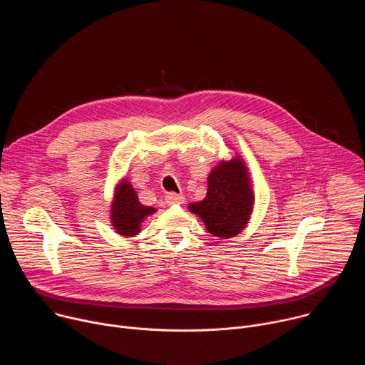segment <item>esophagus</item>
I'll list each match as a JSON object with an SVG mask.
<instances>
[{
    "label": "esophagus",
    "mask_w": 365,
    "mask_h": 365,
    "mask_svg": "<svg viewBox=\"0 0 365 365\" xmlns=\"http://www.w3.org/2000/svg\"><path fill=\"white\" fill-rule=\"evenodd\" d=\"M166 202L169 205H182V203H185V196L179 195V193H169L166 196Z\"/></svg>",
    "instance_id": "obj_1"
}]
</instances>
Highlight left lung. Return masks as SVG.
<instances>
[{
    "mask_svg": "<svg viewBox=\"0 0 365 365\" xmlns=\"http://www.w3.org/2000/svg\"><path fill=\"white\" fill-rule=\"evenodd\" d=\"M254 189L245 160L238 154L222 159L207 175L206 196L187 205L206 230L220 240L238 235L251 220Z\"/></svg>",
    "mask_w": 365,
    "mask_h": 365,
    "instance_id": "1",
    "label": "left lung"
}]
</instances>
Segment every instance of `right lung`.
I'll use <instances>...</instances> for the list:
<instances>
[{
	"mask_svg": "<svg viewBox=\"0 0 365 365\" xmlns=\"http://www.w3.org/2000/svg\"><path fill=\"white\" fill-rule=\"evenodd\" d=\"M158 212L153 206H144L135 187L127 178H121L114 186L110 205V222L114 231L121 237H135L141 232L143 221Z\"/></svg>",
	"mask_w": 365,
	"mask_h": 365,
	"instance_id": "1",
	"label": "right lung"
}]
</instances>
